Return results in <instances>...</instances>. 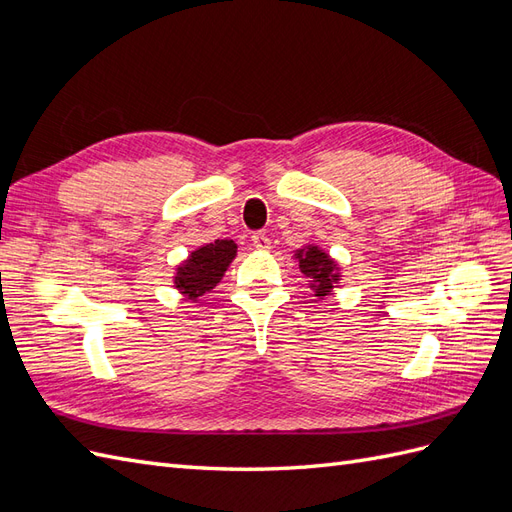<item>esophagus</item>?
Wrapping results in <instances>:
<instances>
[{"label": "esophagus", "instance_id": "1", "mask_svg": "<svg viewBox=\"0 0 512 512\" xmlns=\"http://www.w3.org/2000/svg\"><path fill=\"white\" fill-rule=\"evenodd\" d=\"M252 243H254V247H256V250H269V247H271V239L265 235V232H254V235H252Z\"/></svg>", "mask_w": 512, "mask_h": 512}]
</instances>
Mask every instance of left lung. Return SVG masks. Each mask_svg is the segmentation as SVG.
Here are the masks:
<instances>
[{"mask_svg": "<svg viewBox=\"0 0 512 512\" xmlns=\"http://www.w3.org/2000/svg\"><path fill=\"white\" fill-rule=\"evenodd\" d=\"M299 258V269L305 277H312V280L316 282L314 286V292L316 297H327V294L331 292L335 280H337V269H335V262L320 252L318 247H307L305 252H299L297 254Z\"/></svg>", "mask_w": 512, "mask_h": 512, "instance_id": "left-lung-1", "label": "left lung"}]
</instances>
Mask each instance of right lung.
Returning <instances> with one entry per match:
<instances>
[{
	"label": "right lung",
	"mask_w": 512,
	"mask_h": 512,
	"mask_svg": "<svg viewBox=\"0 0 512 512\" xmlns=\"http://www.w3.org/2000/svg\"><path fill=\"white\" fill-rule=\"evenodd\" d=\"M237 254V245L230 239H218L200 250L192 252L183 267H179L175 284L183 294L190 299L200 297V294L209 292L213 286H218L226 267Z\"/></svg>",
	"instance_id": "1"
}]
</instances>
